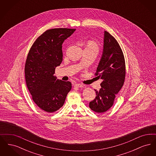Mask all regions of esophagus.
<instances>
[{
	"instance_id": "esophagus-1",
	"label": "esophagus",
	"mask_w": 156,
	"mask_h": 156,
	"mask_svg": "<svg viewBox=\"0 0 156 156\" xmlns=\"http://www.w3.org/2000/svg\"><path fill=\"white\" fill-rule=\"evenodd\" d=\"M74 86H76L78 88H83V85L82 83H75Z\"/></svg>"
}]
</instances>
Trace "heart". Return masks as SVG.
Instances as JSON below:
<instances>
[{"label": "heart", "mask_w": 156, "mask_h": 156, "mask_svg": "<svg viewBox=\"0 0 156 156\" xmlns=\"http://www.w3.org/2000/svg\"><path fill=\"white\" fill-rule=\"evenodd\" d=\"M86 48H91V49H94L97 52H98L99 50V46L98 44L96 43L94 41L92 40H90L88 41L87 43V47Z\"/></svg>", "instance_id": "obj_1"}]
</instances>
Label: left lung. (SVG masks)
Wrapping results in <instances>:
<instances>
[{"mask_svg":"<svg viewBox=\"0 0 156 156\" xmlns=\"http://www.w3.org/2000/svg\"><path fill=\"white\" fill-rule=\"evenodd\" d=\"M95 75L102 80L101 88L95 90L97 97L89 103V108L97 113L109 109L116 94L123 85L126 67L123 53L116 40L108 31H104V48Z\"/></svg>","mask_w":156,"mask_h":156,"instance_id":"obj_1","label":"left lung"}]
</instances>
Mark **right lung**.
<instances>
[{
    "label": "right lung",
    "instance_id": "obj_1",
    "mask_svg": "<svg viewBox=\"0 0 156 156\" xmlns=\"http://www.w3.org/2000/svg\"><path fill=\"white\" fill-rule=\"evenodd\" d=\"M75 31L67 28L45 31L27 55L24 68L26 85L33 101L46 112L61 108L72 88L70 82L58 80L54 74L62 61V44Z\"/></svg>",
    "mask_w": 156,
    "mask_h": 156
}]
</instances>
